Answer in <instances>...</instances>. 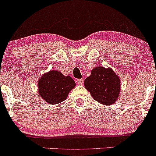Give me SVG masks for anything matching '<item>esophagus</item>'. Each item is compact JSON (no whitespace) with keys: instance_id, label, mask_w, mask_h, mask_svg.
Wrapping results in <instances>:
<instances>
[{"instance_id":"34e87169","label":"esophagus","mask_w":156,"mask_h":156,"mask_svg":"<svg viewBox=\"0 0 156 156\" xmlns=\"http://www.w3.org/2000/svg\"><path fill=\"white\" fill-rule=\"evenodd\" d=\"M77 83L78 84V85H82L83 83V78H80V79H78L77 80Z\"/></svg>"}]
</instances>
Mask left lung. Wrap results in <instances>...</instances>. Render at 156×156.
Here are the masks:
<instances>
[{"label": "left lung", "mask_w": 156, "mask_h": 156, "mask_svg": "<svg viewBox=\"0 0 156 156\" xmlns=\"http://www.w3.org/2000/svg\"><path fill=\"white\" fill-rule=\"evenodd\" d=\"M84 86L94 99L102 105H110L115 103L119 96L121 80L111 68L97 67L91 76L84 80Z\"/></svg>", "instance_id": "left-lung-1"}]
</instances>
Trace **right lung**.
Listing matches in <instances>:
<instances>
[{
  "mask_svg": "<svg viewBox=\"0 0 156 156\" xmlns=\"http://www.w3.org/2000/svg\"><path fill=\"white\" fill-rule=\"evenodd\" d=\"M39 95L46 102L55 105L67 99L68 94L76 86L70 76L51 70L45 73L37 82Z\"/></svg>",
  "mask_w": 156,
  "mask_h": 156,
  "instance_id": "obj_1",
  "label": "right lung"
}]
</instances>
